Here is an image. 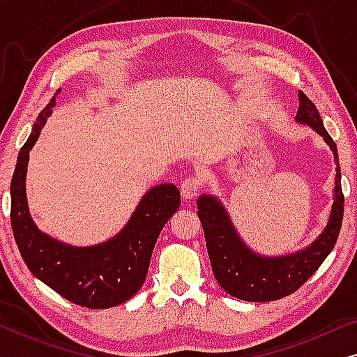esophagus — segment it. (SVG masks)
Masks as SVG:
<instances>
[{
  "label": "esophagus",
  "instance_id": "1",
  "mask_svg": "<svg viewBox=\"0 0 357 357\" xmlns=\"http://www.w3.org/2000/svg\"><path fill=\"white\" fill-rule=\"evenodd\" d=\"M199 188H202V180H199V177H188L180 185V193H182L185 202H190V199L197 197Z\"/></svg>",
  "mask_w": 357,
  "mask_h": 357
}]
</instances>
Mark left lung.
<instances>
[{"label":"left lung","instance_id":"obj_1","mask_svg":"<svg viewBox=\"0 0 357 357\" xmlns=\"http://www.w3.org/2000/svg\"><path fill=\"white\" fill-rule=\"evenodd\" d=\"M299 104L296 121L301 125H309L324 138L333 153L336 164L333 204L328 222L310 245L286 255H261L242 241L221 199L213 195H202L197 202L198 218L204 231L214 276L222 289L237 299L270 302L292 294L319 270L333 250L336 238L340 236L344 197L341 190L338 149L331 136L326 133L319 110L307 99L304 92H299Z\"/></svg>","mask_w":357,"mask_h":357}]
</instances>
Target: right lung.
I'll return each instance as SVG.
<instances>
[{"label":"right lung","mask_w":357,"mask_h":357,"mask_svg":"<svg viewBox=\"0 0 357 357\" xmlns=\"http://www.w3.org/2000/svg\"><path fill=\"white\" fill-rule=\"evenodd\" d=\"M56 94L37 116L31 136L19 151L11 180L14 238L29 270L48 287L73 304L109 309L123 304L143 286L159 234L180 206V192L174 183L149 188L123 229L97 245H70L42 232L29 211L26 175L29 153L55 109Z\"/></svg>","instance_id":"add662e5"}]
</instances>
